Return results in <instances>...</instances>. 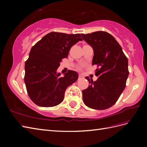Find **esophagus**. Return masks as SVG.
Segmentation results:
<instances>
[{"label":"esophagus","mask_w":147,"mask_h":147,"mask_svg":"<svg viewBox=\"0 0 147 147\" xmlns=\"http://www.w3.org/2000/svg\"><path fill=\"white\" fill-rule=\"evenodd\" d=\"M82 77H83V75H82V74H78V78H79V79H80V78H82Z\"/></svg>","instance_id":"esophagus-1"}]
</instances>
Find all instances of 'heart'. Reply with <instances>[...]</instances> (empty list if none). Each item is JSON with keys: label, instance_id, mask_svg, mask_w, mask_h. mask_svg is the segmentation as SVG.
Instances as JSON below:
<instances>
[{"label": "heart", "instance_id": "obj_1", "mask_svg": "<svg viewBox=\"0 0 147 147\" xmlns=\"http://www.w3.org/2000/svg\"><path fill=\"white\" fill-rule=\"evenodd\" d=\"M78 69H81V67H78Z\"/></svg>", "mask_w": 147, "mask_h": 147}]
</instances>
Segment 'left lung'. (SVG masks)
<instances>
[{
    "label": "left lung",
    "mask_w": 147,
    "mask_h": 147,
    "mask_svg": "<svg viewBox=\"0 0 147 147\" xmlns=\"http://www.w3.org/2000/svg\"><path fill=\"white\" fill-rule=\"evenodd\" d=\"M94 52L92 65H96L95 82L85 77L90 85L83 90V100L88 107L104 110L115 104L126 87L129 75L128 60L113 36L98 31L82 34Z\"/></svg>",
    "instance_id": "1"
}]
</instances>
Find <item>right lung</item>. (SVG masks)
Masks as SVG:
<instances>
[{"label": "right lung", "instance_id": "obj_1", "mask_svg": "<svg viewBox=\"0 0 147 147\" xmlns=\"http://www.w3.org/2000/svg\"><path fill=\"white\" fill-rule=\"evenodd\" d=\"M81 36L78 33L51 32L32 47L25 62L24 80L28 94L36 105L50 107L61 104L65 90L78 78L74 71H68L64 77L56 71L72 47L82 41Z\"/></svg>", "mask_w": 147, "mask_h": 147}]
</instances>
